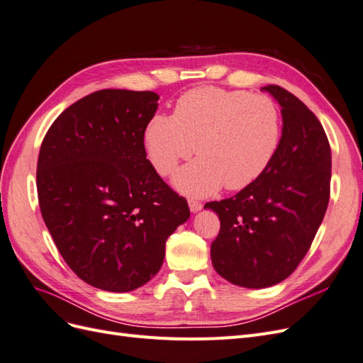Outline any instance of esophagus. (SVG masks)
<instances>
[{
	"label": "esophagus",
	"mask_w": 363,
	"mask_h": 363,
	"mask_svg": "<svg viewBox=\"0 0 363 363\" xmlns=\"http://www.w3.org/2000/svg\"><path fill=\"white\" fill-rule=\"evenodd\" d=\"M189 208H191V212H199V211H201L203 208V204L200 203V201H196V200H189Z\"/></svg>",
	"instance_id": "34e87169"
}]
</instances>
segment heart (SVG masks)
Here are the masks:
<instances>
[{"label": "heart", "mask_w": 363, "mask_h": 363, "mask_svg": "<svg viewBox=\"0 0 363 363\" xmlns=\"http://www.w3.org/2000/svg\"><path fill=\"white\" fill-rule=\"evenodd\" d=\"M280 136V113L269 96L204 86L183 94L172 116H152L144 142L162 175L189 159L196 145L201 157L175 174L174 184L204 196L223 184L238 191L257 180L276 156Z\"/></svg>", "instance_id": "heart-1"}]
</instances>
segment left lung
Segmentation results:
<instances>
[{
    "label": "left lung",
    "instance_id": "obj_1",
    "mask_svg": "<svg viewBox=\"0 0 363 363\" xmlns=\"http://www.w3.org/2000/svg\"><path fill=\"white\" fill-rule=\"evenodd\" d=\"M281 106L276 156L236 195L206 203L221 228L211 247L219 276L260 289L288 279L309 251L330 200L332 151L320 121L276 84L262 87Z\"/></svg>",
    "mask_w": 363,
    "mask_h": 363
}]
</instances>
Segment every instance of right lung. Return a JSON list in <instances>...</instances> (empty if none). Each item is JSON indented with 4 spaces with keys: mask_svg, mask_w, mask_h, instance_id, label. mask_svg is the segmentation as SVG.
I'll use <instances>...</instances> for the list:
<instances>
[{
    "mask_svg": "<svg viewBox=\"0 0 363 363\" xmlns=\"http://www.w3.org/2000/svg\"><path fill=\"white\" fill-rule=\"evenodd\" d=\"M151 91L103 89L63 111L42 140L36 184L43 221L83 281L128 292L151 280L169 235L191 215L147 159Z\"/></svg>",
    "mask_w": 363,
    "mask_h": 363,
    "instance_id": "right-lung-1",
    "label": "right lung"
}]
</instances>
